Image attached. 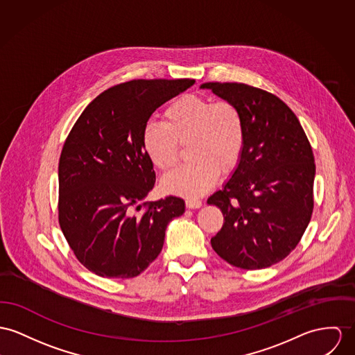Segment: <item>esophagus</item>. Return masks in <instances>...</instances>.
Returning a JSON list of instances; mask_svg holds the SVG:
<instances>
[{
  "label": "esophagus",
  "instance_id": "1",
  "mask_svg": "<svg viewBox=\"0 0 355 355\" xmlns=\"http://www.w3.org/2000/svg\"><path fill=\"white\" fill-rule=\"evenodd\" d=\"M185 205L189 209H197V208H200L202 205V202L200 200H197V198H187L185 200Z\"/></svg>",
  "mask_w": 355,
  "mask_h": 355
}]
</instances>
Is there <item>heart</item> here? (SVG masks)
I'll return each instance as SVG.
<instances>
[{"label":"heart","mask_w":355,"mask_h":355,"mask_svg":"<svg viewBox=\"0 0 355 355\" xmlns=\"http://www.w3.org/2000/svg\"><path fill=\"white\" fill-rule=\"evenodd\" d=\"M188 147L191 162L162 181L167 193L196 197L209 191L220 171L230 174L245 148V123L232 103L200 94H182L164 110V124L148 121L141 146L153 164L171 171L178 164L180 144Z\"/></svg>","instance_id":"1"}]
</instances>
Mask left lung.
Here are the masks:
<instances>
[{
	"label": "left lung",
	"mask_w": 355,
	"mask_h": 355,
	"mask_svg": "<svg viewBox=\"0 0 355 355\" xmlns=\"http://www.w3.org/2000/svg\"><path fill=\"white\" fill-rule=\"evenodd\" d=\"M243 117L245 148L231 178L208 204L224 223L211 239L230 265L257 270L286 258L313 211L315 158L299 119L272 93L236 82H207Z\"/></svg>",
	"instance_id": "8db88e82"
}]
</instances>
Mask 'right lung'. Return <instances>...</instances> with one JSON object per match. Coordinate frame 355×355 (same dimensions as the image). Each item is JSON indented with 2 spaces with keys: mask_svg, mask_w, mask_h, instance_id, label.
I'll use <instances>...</instances> for the list:
<instances>
[{
  "mask_svg": "<svg viewBox=\"0 0 355 355\" xmlns=\"http://www.w3.org/2000/svg\"><path fill=\"white\" fill-rule=\"evenodd\" d=\"M194 80H134L112 86L82 112L58 167L62 232L82 265L100 277L132 278L159 255L167 224L185 201L144 202L155 184L141 146L150 116Z\"/></svg>",
  "mask_w": 355,
  "mask_h": 355,
  "instance_id": "1",
  "label": "right lung"
}]
</instances>
